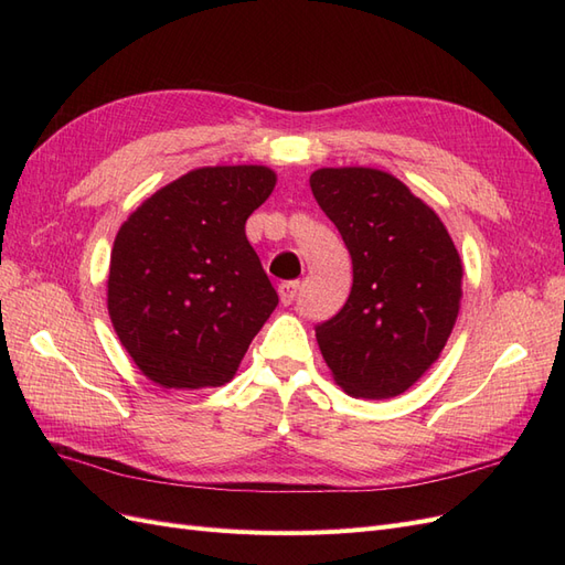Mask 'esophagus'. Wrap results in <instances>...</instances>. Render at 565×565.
I'll use <instances>...</instances> for the list:
<instances>
[{
  "instance_id": "esophagus-1",
  "label": "esophagus",
  "mask_w": 565,
  "mask_h": 565,
  "mask_svg": "<svg viewBox=\"0 0 565 565\" xmlns=\"http://www.w3.org/2000/svg\"><path fill=\"white\" fill-rule=\"evenodd\" d=\"M299 280H289V282H282L280 287H278V297H280V303L282 306H289V303H295V299H297V295H299Z\"/></svg>"
}]
</instances>
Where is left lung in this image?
I'll list each match as a JSON object with an SVG mask.
<instances>
[{"mask_svg": "<svg viewBox=\"0 0 565 565\" xmlns=\"http://www.w3.org/2000/svg\"><path fill=\"white\" fill-rule=\"evenodd\" d=\"M311 191L353 262L344 309L316 328L320 353L349 396H398L438 361L455 328L459 252L429 204L382 169L322 167Z\"/></svg>", "mask_w": 565, "mask_h": 565, "instance_id": "1", "label": "left lung"}]
</instances>
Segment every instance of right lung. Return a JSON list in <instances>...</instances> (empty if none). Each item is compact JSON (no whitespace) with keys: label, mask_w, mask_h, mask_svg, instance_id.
Instances as JSON below:
<instances>
[{"label":"right lung","mask_w":565,"mask_h":565,"mask_svg":"<svg viewBox=\"0 0 565 565\" xmlns=\"http://www.w3.org/2000/svg\"><path fill=\"white\" fill-rule=\"evenodd\" d=\"M276 181L264 164L200 167L152 193L119 226L108 313L152 384L195 391L235 377L278 306L245 235Z\"/></svg>","instance_id":"obj_1"}]
</instances>
